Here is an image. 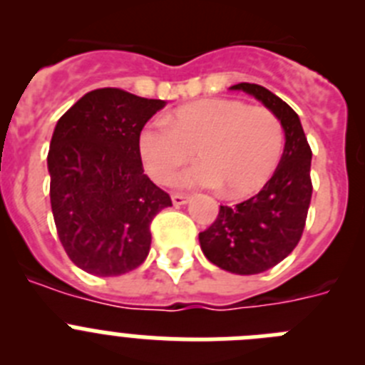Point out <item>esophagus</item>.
Instances as JSON below:
<instances>
[{
	"label": "esophagus",
	"instance_id": "34e87169",
	"mask_svg": "<svg viewBox=\"0 0 365 365\" xmlns=\"http://www.w3.org/2000/svg\"><path fill=\"white\" fill-rule=\"evenodd\" d=\"M172 201L175 206H182L190 201V197L188 195H180V193H175V195H172Z\"/></svg>",
	"mask_w": 365,
	"mask_h": 365
}]
</instances>
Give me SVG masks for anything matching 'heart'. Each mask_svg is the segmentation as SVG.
<instances>
[{
    "label": "heart",
    "instance_id": "b5f03b06",
    "mask_svg": "<svg viewBox=\"0 0 365 365\" xmlns=\"http://www.w3.org/2000/svg\"><path fill=\"white\" fill-rule=\"evenodd\" d=\"M283 140L282 122L270 109L214 98L148 122L137 148L144 172L159 185L170 182L195 153L199 164L175 177L177 188H222L228 197H247L276 172Z\"/></svg>",
    "mask_w": 365,
    "mask_h": 365
}]
</instances>
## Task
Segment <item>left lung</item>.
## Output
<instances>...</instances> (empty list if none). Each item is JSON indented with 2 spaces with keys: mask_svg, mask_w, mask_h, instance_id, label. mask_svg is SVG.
<instances>
[{
  "mask_svg": "<svg viewBox=\"0 0 365 365\" xmlns=\"http://www.w3.org/2000/svg\"><path fill=\"white\" fill-rule=\"evenodd\" d=\"M279 118L285 148L278 168L257 195L235 206H221L208 230L199 234L206 259L232 274H259L278 265L302 237L311 205L312 151L291 106L257 83H237Z\"/></svg>",
  "mask_w": 365,
  "mask_h": 365,
  "instance_id": "1",
  "label": "left lung"
}]
</instances>
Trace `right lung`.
Here are the masks:
<instances>
[{
  "mask_svg": "<svg viewBox=\"0 0 365 365\" xmlns=\"http://www.w3.org/2000/svg\"><path fill=\"white\" fill-rule=\"evenodd\" d=\"M164 100L115 87L82 96L56 122L47 168L58 237L74 265L120 276L143 265L150 222L172 206L144 173L137 138Z\"/></svg>",
  "mask_w": 365,
  "mask_h": 365,
  "instance_id": "add662e5",
  "label": "right lung"
}]
</instances>
